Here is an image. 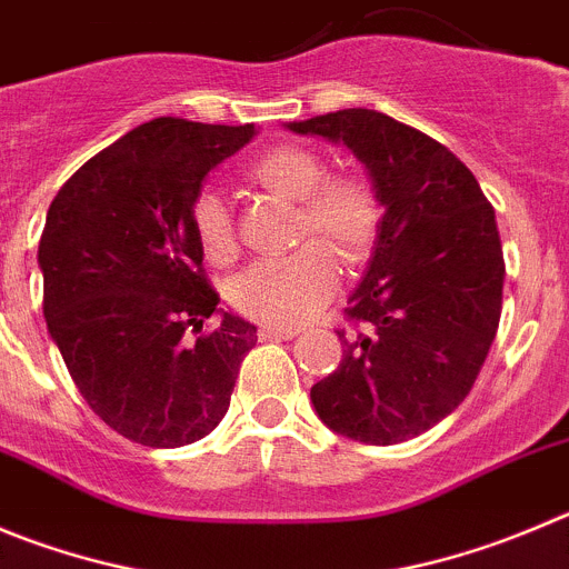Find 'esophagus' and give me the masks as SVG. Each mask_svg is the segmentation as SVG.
Wrapping results in <instances>:
<instances>
[{
  "label": "esophagus",
  "instance_id": "esophagus-1",
  "mask_svg": "<svg viewBox=\"0 0 569 569\" xmlns=\"http://www.w3.org/2000/svg\"><path fill=\"white\" fill-rule=\"evenodd\" d=\"M300 328H280V326H260V339H295Z\"/></svg>",
  "mask_w": 569,
  "mask_h": 569
}]
</instances>
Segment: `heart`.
Returning a JSON list of instances; mask_svg holds the SVG:
<instances>
[{
    "label": "heart",
    "mask_w": 569,
    "mask_h": 569,
    "mask_svg": "<svg viewBox=\"0 0 569 569\" xmlns=\"http://www.w3.org/2000/svg\"><path fill=\"white\" fill-rule=\"evenodd\" d=\"M249 177L267 190L300 201V241L317 236L342 260H359L379 230V199L359 177H328L315 151L280 146L258 157ZM196 243L210 263L224 267L236 258V232L219 190H201L190 207ZM322 241L302 243L283 258L258 260L236 278L230 300L238 315L267 326H297L331 300L337 289V258Z\"/></svg>",
    "instance_id": "heart-1"
}]
</instances>
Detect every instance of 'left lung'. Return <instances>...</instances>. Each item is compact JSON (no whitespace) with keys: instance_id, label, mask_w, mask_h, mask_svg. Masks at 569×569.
Listing matches in <instances>:
<instances>
[{"instance_id":"1","label":"left lung","mask_w":569,"mask_h":569,"mask_svg":"<svg viewBox=\"0 0 569 569\" xmlns=\"http://www.w3.org/2000/svg\"><path fill=\"white\" fill-rule=\"evenodd\" d=\"M342 142L385 207L362 283L357 331H337L342 362L311 387L328 429L370 446L410 440L475 387L502 311L500 230L475 173L446 146L373 109L289 123Z\"/></svg>"}]
</instances>
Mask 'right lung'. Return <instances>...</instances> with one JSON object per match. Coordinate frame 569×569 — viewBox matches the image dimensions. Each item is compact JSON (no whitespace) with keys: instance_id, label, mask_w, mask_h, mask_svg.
I'll return each mask as SVG.
<instances>
[{"instance_id":"1","label":"right lung","mask_w":569,"mask_h":569,"mask_svg":"<svg viewBox=\"0 0 569 569\" xmlns=\"http://www.w3.org/2000/svg\"><path fill=\"white\" fill-rule=\"evenodd\" d=\"M258 134L157 117L63 182L39 241L44 320L94 416L177 449L219 427L258 328L219 311L190 207L207 173ZM212 313V332L200 326Z\"/></svg>"}]
</instances>
